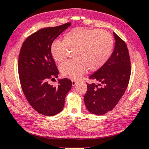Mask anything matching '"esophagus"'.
Here are the masks:
<instances>
[{"mask_svg":"<svg viewBox=\"0 0 149 149\" xmlns=\"http://www.w3.org/2000/svg\"><path fill=\"white\" fill-rule=\"evenodd\" d=\"M71 82H72V85H73V86H75V85H76V83H77V82H76V80H71Z\"/></svg>","mask_w":149,"mask_h":149,"instance_id":"34e87169","label":"esophagus"}]
</instances>
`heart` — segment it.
I'll return each mask as SVG.
<instances>
[{"label":"heart","instance_id":"heart-1","mask_svg":"<svg viewBox=\"0 0 149 149\" xmlns=\"http://www.w3.org/2000/svg\"><path fill=\"white\" fill-rule=\"evenodd\" d=\"M114 48V39L104 30L76 27L67 32L63 41L55 40L50 45L52 58L56 63L66 58L68 50H73V60L60 65L63 76L73 80L81 77L86 71H95L108 61Z\"/></svg>","mask_w":149,"mask_h":149}]
</instances>
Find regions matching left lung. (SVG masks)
Instances as JSON below:
<instances>
[{"label": "left lung", "mask_w": 149, "mask_h": 149, "mask_svg": "<svg viewBox=\"0 0 149 149\" xmlns=\"http://www.w3.org/2000/svg\"><path fill=\"white\" fill-rule=\"evenodd\" d=\"M114 50L104 66L89 77L100 82L87 84L84 103L89 112L103 115L116 106L127 88L131 75V62L125 41L114 33Z\"/></svg>", "instance_id": "obj_1"}]
</instances>
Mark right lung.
Here are the masks:
<instances>
[{
  "label": "right lung",
  "instance_id": "obj_1",
  "mask_svg": "<svg viewBox=\"0 0 149 149\" xmlns=\"http://www.w3.org/2000/svg\"><path fill=\"white\" fill-rule=\"evenodd\" d=\"M71 25L70 22L54 27L43 28L24 41L18 58V74L22 89L30 105L39 114L54 116L61 112L72 82L69 79L58 80V86L48 84L59 71L50 54L54 39Z\"/></svg>",
  "mask_w": 149,
  "mask_h": 149
}]
</instances>
